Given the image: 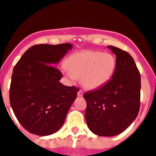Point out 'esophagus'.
<instances>
[{"label": "esophagus", "mask_w": 156, "mask_h": 156, "mask_svg": "<svg viewBox=\"0 0 156 156\" xmlns=\"http://www.w3.org/2000/svg\"><path fill=\"white\" fill-rule=\"evenodd\" d=\"M83 94V91L81 90H80L79 91L77 92V96H78V97H82Z\"/></svg>", "instance_id": "1"}]
</instances>
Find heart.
<instances>
[{"label":"heart","mask_w":156,"mask_h":156,"mask_svg":"<svg viewBox=\"0 0 156 156\" xmlns=\"http://www.w3.org/2000/svg\"><path fill=\"white\" fill-rule=\"evenodd\" d=\"M67 65L62 67L71 80L80 77V83L87 90H94L105 85L116 68V59L110 53L98 51H83L69 58Z\"/></svg>","instance_id":"1"}]
</instances>
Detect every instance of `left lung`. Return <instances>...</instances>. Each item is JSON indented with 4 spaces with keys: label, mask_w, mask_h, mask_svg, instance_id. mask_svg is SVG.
I'll return each mask as SVG.
<instances>
[{
    "label": "left lung",
    "mask_w": 156,
    "mask_h": 156,
    "mask_svg": "<svg viewBox=\"0 0 156 156\" xmlns=\"http://www.w3.org/2000/svg\"><path fill=\"white\" fill-rule=\"evenodd\" d=\"M116 57L113 76L105 85L84 94L85 119L95 134L112 137L131 124L140 109V75L128 52L108 46Z\"/></svg>",
    "instance_id": "1"
}]
</instances>
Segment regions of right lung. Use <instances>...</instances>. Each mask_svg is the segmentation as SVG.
Listing matches in <instances>:
<instances>
[{
	"mask_svg": "<svg viewBox=\"0 0 156 156\" xmlns=\"http://www.w3.org/2000/svg\"><path fill=\"white\" fill-rule=\"evenodd\" d=\"M72 48L68 43L34 45L14 67L10 104L20 124L30 133L50 135L64 123L79 89L59 82L62 74L54 66Z\"/></svg>",
	"mask_w": 156,
	"mask_h": 156,
	"instance_id": "right-lung-1",
	"label": "right lung"
}]
</instances>
